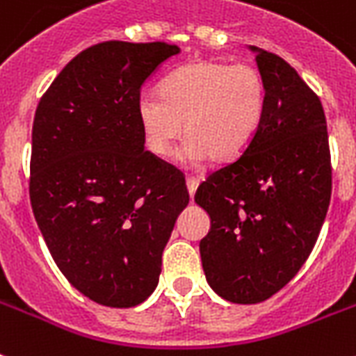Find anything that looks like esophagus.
Listing matches in <instances>:
<instances>
[{
	"mask_svg": "<svg viewBox=\"0 0 356 356\" xmlns=\"http://www.w3.org/2000/svg\"><path fill=\"white\" fill-rule=\"evenodd\" d=\"M199 186V179L197 177H186V188H188V193H190V197L193 199L195 195V190Z\"/></svg>",
	"mask_w": 356,
	"mask_h": 356,
	"instance_id": "1",
	"label": "esophagus"
}]
</instances>
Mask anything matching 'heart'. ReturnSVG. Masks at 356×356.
Returning <instances> with one entry per match:
<instances>
[{"label": "heart", "mask_w": 356, "mask_h": 356, "mask_svg": "<svg viewBox=\"0 0 356 356\" xmlns=\"http://www.w3.org/2000/svg\"><path fill=\"white\" fill-rule=\"evenodd\" d=\"M265 82L247 63L199 60L173 71L163 82V97L143 93L137 115L146 146L159 157L188 137L183 155L190 163L210 157L230 163L250 146L265 115Z\"/></svg>", "instance_id": "heart-1"}]
</instances>
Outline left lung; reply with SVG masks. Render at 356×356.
I'll return each mask as SVG.
<instances>
[{"instance_id":"left-lung-1","label":"left lung","mask_w":356,"mask_h":356,"mask_svg":"<svg viewBox=\"0 0 356 356\" xmlns=\"http://www.w3.org/2000/svg\"><path fill=\"white\" fill-rule=\"evenodd\" d=\"M248 49L265 82V115L250 146L195 192L210 216L199 243L204 276L232 303L265 302L296 276L331 201L320 98L283 58Z\"/></svg>"}]
</instances>
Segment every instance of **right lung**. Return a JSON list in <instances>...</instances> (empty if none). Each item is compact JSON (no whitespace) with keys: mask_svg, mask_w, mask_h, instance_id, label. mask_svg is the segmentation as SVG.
<instances>
[{"mask_svg":"<svg viewBox=\"0 0 356 356\" xmlns=\"http://www.w3.org/2000/svg\"><path fill=\"white\" fill-rule=\"evenodd\" d=\"M177 45L104 42L62 69L33 124L31 204L62 274L106 307L155 291L188 195L183 173L144 149L143 83Z\"/></svg>","mask_w":356,"mask_h":356,"instance_id":"right-lung-1","label":"right lung"}]
</instances>
